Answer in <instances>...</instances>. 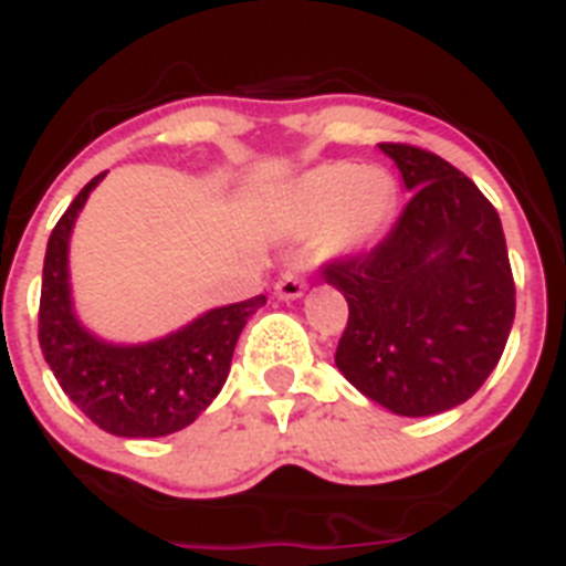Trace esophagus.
<instances>
[{"instance_id": "1", "label": "esophagus", "mask_w": 566, "mask_h": 566, "mask_svg": "<svg viewBox=\"0 0 566 566\" xmlns=\"http://www.w3.org/2000/svg\"><path fill=\"white\" fill-rule=\"evenodd\" d=\"M273 291H275V296H279V298H284V302H291V298H298V296H302V293H305V282H302L298 275L284 273L282 279L275 282Z\"/></svg>"}]
</instances>
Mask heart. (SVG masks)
<instances>
[{
  "label": "heart",
  "instance_id": "1",
  "mask_svg": "<svg viewBox=\"0 0 566 566\" xmlns=\"http://www.w3.org/2000/svg\"><path fill=\"white\" fill-rule=\"evenodd\" d=\"M397 180L379 166L331 160L313 166L282 189L275 224L296 239L311 232L325 259H345L368 250L397 212Z\"/></svg>",
  "mask_w": 566,
  "mask_h": 566
}]
</instances>
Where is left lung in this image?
<instances>
[{
  "instance_id": "left-lung-1",
  "label": "left lung",
  "mask_w": 566,
  "mask_h": 566,
  "mask_svg": "<svg viewBox=\"0 0 566 566\" xmlns=\"http://www.w3.org/2000/svg\"><path fill=\"white\" fill-rule=\"evenodd\" d=\"M379 149L415 195L371 253L322 270L348 302L336 368L394 415L431 417L495 371L515 319L510 253L495 207L449 160L408 144Z\"/></svg>"
}]
</instances>
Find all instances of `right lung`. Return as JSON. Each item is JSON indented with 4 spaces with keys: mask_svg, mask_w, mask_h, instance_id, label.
<instances>
[{
    "mask_svg": "<svg viewBox=\"0 0 566 566\" xmlns=\"http://www.w3.org/2000/svg\"><path fill=\"white\" fill-rule=\"evenodd\" d=\"M103 175L80 189L51 232L42 268L40 348L69 400L94 426L117 437H164L187 429L216 400L230 374L235 342L268 296L212 307L144 345H114L85 331L71 305L69 239Z\"/></svg>",
    "mask_w": 566,
    "mask_h": 566,
    "instance_id": "1",
    "label": "right lung"
}]
</instances>
